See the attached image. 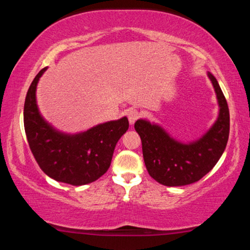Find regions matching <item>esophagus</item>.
I'll list each match as a JSON object with an SVG mask.
<instances>
[{"mask_svg": "<svg viewBox=\"0 0 250 250\" xmlns=\"http://www.w3.org/2000/svg\"><path fill=\"white\" fill-rule=\"evenodd\" d=\"M140 117H141V112L137 109H130L128 111V119L131 125H133Z\"/></svg>", "mask_w": 250, "mask_h": 250, "instance_id": "34e87169", "label": "esophagus"}]
</instances>
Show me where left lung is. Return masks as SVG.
<instances>
[{
  "instance_id": "left-lung-1",
  "label": "left lung",
  "mask_w": 250,
  "mask_h": 250,
  "mask_svg": "<svg viewBox=\"0 0 250 250\" xmlns=\"http://www.w3.org/2000/svg\"><path fill=\"white\" fill-rule=\"evenodd\" d=\"M219 104V117L204 137L183 145L159 125L138 120L134 129L140 135L142 153L151 177L167 186H182L200 181L218 162L229 137V109L216 78L208 73Z\"/></svg>"
}]
</instances>
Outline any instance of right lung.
<instances>
[{"label": "right lung", "mask_w": 250, "mask_h": 250, "mask_svg": "<svg viewBox=\"0 0 250 250\" xmlns=\"http://www.w3.org/2000/svg\"><path fill=\"white\" fill-rule=\"evenodd\" d=\"M45 70L36 75L25 98L24 128L29 149L52 179L74 186L95 182L108 171L117 142L129 128L128 118L75 135L57 132L41 117L36 104V86Z\"/></svg>", "instance_id": "right-lung-1"}]
</instances>
